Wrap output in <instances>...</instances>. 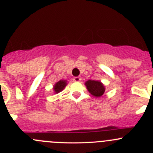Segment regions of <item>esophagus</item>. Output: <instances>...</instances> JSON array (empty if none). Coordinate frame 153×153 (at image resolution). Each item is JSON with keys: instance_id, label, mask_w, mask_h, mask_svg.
I'll use <instances>...</instances> for the list:
<instances>
[{"instance_id": "obj_1", "label": "esophagus", "mask_w": 153, "mask_h": 153, "mask_svg": "<svg viewBox=\"0 0 153 153\" xmlns=\"http://www.w3.org/2000/svg\"><path fill=\"white\" fill-rule=\"evenodd\" d=\"M81 80V77H75V78H73V81H75V82H78V81H80Z\"/></svg>"}]
</instances>
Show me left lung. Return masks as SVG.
Returning <instances> with one entry per match:
<instances>
[{
    "label": "left lung",
    "mask_w": 153,
    "mask_h": 153,
    "mask_svg": "<svg viewBox=\"0 0 153 153\" xmlns=\"http://www.w3.org/2000/svg\"><path fill=\"white\" fill-rule=\"evenodd\" d=\"M85 84L88 91L93 96L100 97L104 93L105 88H104V86L100 81L89 80V81H86Z\"/></svg>",
    "instance_id": "8db88e82"
}]
</instances>
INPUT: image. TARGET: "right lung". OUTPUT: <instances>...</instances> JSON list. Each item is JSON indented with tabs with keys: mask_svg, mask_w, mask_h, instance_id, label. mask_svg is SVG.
Listing matches in <instances>:
<instances>
[{
	"mask_svg": "<svg viewBox=\"0 0 153 153\" xmlns=\"http://www.w3.org/2000/svg\"><path fill=\"white\" fill-rule=\"evenodd\" d=\"M67 84V81H65V80H61V81H59L58 82H57L53 88L55 93H58V92H60L61 91H62Z\"/></svg>",
	"mask_w": 153,
	"mask_h": 153,
	"instance_id": "add662e5",
	"label": "right lung"
}]
</instances>
